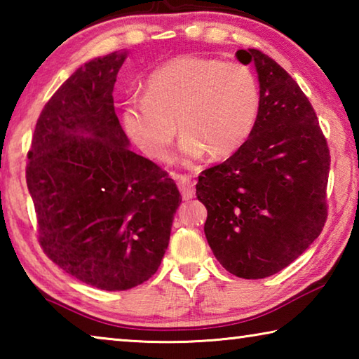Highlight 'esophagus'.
Listing matches in <instances>:
<instances>
[{"mask_svg": "<svg viewBox=\"0 0 359 359\" xmlns=\"http://www.w3.org/2000/svg\"><path fill=\"white\" fill-rule=\"evenodd\" d=\"M175 180H177V185H179V190L182 193V198L184 199H191L194 196V182L191 180L190 175H184V174H175L174 175Z\"/></svg>", "mask_w": 359, "mask_h": 359, "instance_id": "34e87169", "label": "esophagus"}]
</instances>
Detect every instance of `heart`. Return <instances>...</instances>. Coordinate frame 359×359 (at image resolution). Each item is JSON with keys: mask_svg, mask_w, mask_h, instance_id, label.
<instances>
[{"mask_svg": "<svg viewBox=\"0 0 359 359\" xmlns=\"http://www.w3.org/2000/svg\"><path fill=\"white\" fill-rule=\"evenodd\" d=\"M259 114V87L241 63L185 55L150 74L141 98L126 102L121 125L145 155L165 160L175 136L184 131L180 160L190 165L209 150L226 156L252 135Z\"/></svg>", "mask_w": 359, "mask_h": 359, "instance_id": "heart-1", "label": "heart"}]
</instances>
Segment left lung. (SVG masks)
Returning <instances> with one entry per match:
<instances>
[{
	"instance_id": "left-lung-1",
	"label": "left lung",
	"mask_w": 359,
	"mask_h": 359,
	"mask_svg": "<svg viewBox=\"0 0 359 359\" xmlns=\"http://www.w3.org/2000/svg\"><path fill=\"white\" fill-rule=\"evenodd\" d=\"M257 66L259 114L252 135L226 161L199 175L204 233L215 258L241 278H264L293 263L327 218L331 155L299 85L257 48L236 52Z\"/></svg>"
}]
</instances>
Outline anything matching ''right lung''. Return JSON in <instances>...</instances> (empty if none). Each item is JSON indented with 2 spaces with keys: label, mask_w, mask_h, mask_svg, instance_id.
I'll return each instance as SVG.
<instances>
[{
  "label": "right lung",
  "mask_w": 359,
  "mask_h": 359,
  "mask_svg": "<svg viewBox=\"0 0 359 359\" xmlns=\"http://www.w3.org/2000/svg\"><path fill=\"white\" fill-rule=\"evenodd\" d=\"M125 58H95L52 95L27 163L41 248L66 274L106 291L155 274L182 203L165 169L128 149L112 96Z\"/></svg>",
  "instance_id": "add662e5"
}]
</instances>
